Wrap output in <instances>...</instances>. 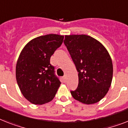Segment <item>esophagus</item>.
Returning a JSON list of instances; mask_svg holds the SVG:
<instances>
[{"mask_svg": "<svg viewBox=\"0 0 128 128\" xmlns=\"http://www.w3.org/2000/svg\"><path fill=\"white\" fill-rule=\"evenodd\" d=\"M63 82H66V76H64L63 77Z\"/></svg>", "mask_w": 128, "mask_h": 128, "instance_id": "34e87169", "label": "esophagus"}]
</instances>
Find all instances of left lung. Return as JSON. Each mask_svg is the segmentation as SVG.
I'll list each match as a JSON object with an SVG mask.
<instances>
[{"label": "left lung", "instance_id": "8db88e82", "mask_svg": "<svg viewBox=\"0 0 128 128\" xmlns=\"http://www.w3.org/2000/svg\"><path fill=\"white\" fill-rule=\"evenodd\" d=\"M63 42L78 72L76 89L70 91L74 99L84 104L98 103L108 92L113 67L106 48L86 34L66 35Z\"/></svg>", "mask_w": 128, "mask_h": 128}]
</instances>
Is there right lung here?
<instances>
[{
    "label": "right lung",
    "instance_id": "1",
    "mask_svg": "<svg viewBox=\"0 0 128 128\" xmlns=\"http://www.w3.org/2000/svg\"><path fill=\"white\" fill-rule=\"evenodd\" d=\"M64 36L55 34L32 39L22 50L16 64V76L22 94L34 104L54 99L61 82L50 64V58L63 43Z\"/></svg>",
    "mask_w": 128,
    "mask_h": 128
}]
</instances>
